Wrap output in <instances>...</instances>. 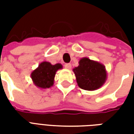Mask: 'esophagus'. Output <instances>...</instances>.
<instances>
[{
	"instance_id": "1",
	"label": "esophagus",
	"mask_w": 134,
	"mask_h": 134,
	"mask_svg": "<svg viewBox=\"0 0 134 134\" xmlns=\"http://www.w3.org/2000/svg\"><path fill=\"white\" fill-rule=\"evenodd\" d=\"M71 67H72V65H71V64H70V63H67V64H64V67L67 68V69H70Z\"/></svg>"
}]
</instances>
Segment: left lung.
Instances as JSON below:
<instances>
[{"instance_id": "obj_1", "label": "left lung", "mask_w": 134, "mask_h": 134, "mask_svg": "<svg viewBox=\"0 0 134 134\" xmlns=\"http://www.w3.org/2000/svg\"><path fill=\"white\" fill-rule=\"evenodd\" d=\"M77 82L82 89L95 90L100 87L105 81L106 71L99 62L85 57L79 62V66L73 69Z\"/></svg>"}]
</instances>
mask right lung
Segmentation results:
<instances>
[{"label":"right lung","instance_id":"obj_1","mask_svg":"<svg viewBox=\"0 0 134 134\" xmlns=\"http://www.w3.org/2000/svg\"><path fill=\"white\" fill-rule=\"evenodd\" d=\"M62 68V66L60 64L52 65L47 62H41L38 68L31 73V79L36 86L41 88H49L54 84L56 72Z\"/></svg>","mask_w":134,"mask_h":134}]
</instances>
